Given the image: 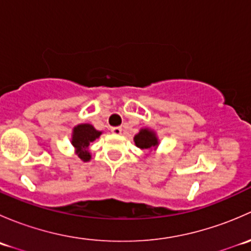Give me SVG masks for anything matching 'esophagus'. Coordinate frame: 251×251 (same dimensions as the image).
I'll return each mask as SVG.
<instances>
[{
  "label": "esophagus",
  "mask_w": 251,
  "mask_h": 251,
  "mask_svg": "<svg viewBox=\"0 0 251 251\" xmlns=\"http://www.w3.org/2000/svg\"><path fill=\"white\" fill-rule=\"evenodd\" d=\"M121 131H123V128L120 126H114V127H111V132L114 135H121Z\"/></svg>",
  "instance_id": "esophagus-1"
}]
</instances>
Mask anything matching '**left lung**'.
I'll return each instance as SVG.
<instances>
[{
  "instance_id": "obj_1",
  "label": "left lung",
  "mask_w": 251,
  "mask_h": 251,
  "mask_svg": "<svg viewBox=\"0 0 251 251\" xmlns=\"http://www.w3.org/2000/svg\"><path fill=\"white\" fill-rule=\"evenodd\" d=\"M133 141H135V144L138 148L146 149V151L156 148L159 144L155 132L149 130V128H141V131L135 136Z\"/></svg>"
}]
</instances>
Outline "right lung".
I'll use <instances>...</instances> for the list:
<instances>
[{"label": "right lung", "mask_w": 251, "mask_h": 251, "mask_svg": "<svg viewBox=\"0 0 251 251\" xmlns=\"http://www.w3.org/2000/svg\"><path fill=\"white\" fill-rule=\"evenodd\" d=\"M102 135L90 124H80L73 130L72 144L76 149V154L82 161H88L91 159V153L88 151L90 143L97 140Z\"/></svg>", "instance_id": "1"}]
</instances>
